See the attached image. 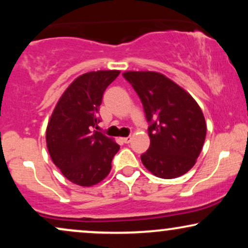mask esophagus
I'll use <instances>...</instances> for the list:
<instances>
[{
    "instance_id": "esophagus-1",
    "label": "esophagus",
    "mask_w": 248,
    "mask_h": 248,
    "mask_svg": "<svg viewBox=\"0 0 248 248\" xmlns=\"http://www.w3.org/2000/svg\"><path fill=\"white\" fill-rule=\"evenodd\" d=\"M122 141H124V143H129V142L132 141V136H127V138H124V139H122Z\"/></svg>"
}]
</instances>
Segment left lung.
Segmentation results:
<instances>
[{"label":"left lung","mask_w":248,"mask_h":248,"mask_svg":"<svg viewBox=\"0 0 248 248\" xmlns=\"http://www.w3.org/2000/svg\"><path fill=\"white\" fill-rule=\"evenodd\" d=\"M124 79L143 105L149 122V149L143 166L160 178H176L189 171L203 148L206 124L201 107L186 91L162 73L128 71Z\"/></svg>","instance_id":"8db88e82"}]
</instances>
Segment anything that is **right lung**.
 I'll return each mask as SVG.
<instances>
[{
	"instance_id": "right-lung-1",
	"label": "right lung",
	"mask_w": 248,
	"mask_h": 248,
	"mask_svg": "<svg viewBox=\"0 0 248 248\" xmlns=\"http://www.w3.org/2000/svg\"><path fill=\"white\" fill-rule=\"evenodd\" d=\"M119 75L120 71L108 70L78 77L62 93L47 124L51 160L77 186H92L101 182L120 149L112 139L95 130L105 90Z\"/></svg>"
}]
</instances>
